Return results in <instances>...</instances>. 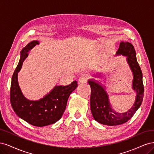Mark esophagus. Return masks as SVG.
Listing matches in <instances>:
<instances>
[{
	"mask_svg": "<svg viewBox=\"0 0 154 154\" xmlns=\"http://www.w3.org/2000/svg\"><path fill=\"white\" fill-rule=\"evenodd\" d=\"M88 79H89V76L87 75V74H85V75L82 76L80 79H79V83H86Z\"/></svg>",
	"mask_w": 154,
	"mask_h": 154,
	"instance_id": "1",
	"label": "esophagus"
}]
</instances>
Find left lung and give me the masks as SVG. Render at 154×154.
Instances as JSON below:
<instances>
[{"instance_id": "obj_1", "label": "left lung", "mask_w": 154, "mask_h": 154, "mask_svg": "<svg viewBox=\"0 0 154 154\" xmlns=\"http://www.w3.org/2000/svg\"><path fill=\"white\" fill-rule=\"evenodd\" d=\"M116 54L127 56V60L134 74L132 87L137 92V96L131 109L125 113L116 112L110 107L105 88L94 81H88L91 88V110L93 118L98 123L109 126L122 125L131 119L141 106L144 96L143 74L133 45L128 42H122Z\"/></svg>"}]
</instances>
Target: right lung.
Masks as SVG:
<instances>
[{
    "label": "right lung",
    "mask_w": 154,
    "mask_h": 154,
    "mask_svg": "<svg viewBox=\"0 0 154 154\" xmlns=\"http://www.w3.org/2000/svg\"><path fill=\"white\" fill-rule=\"evenodd\" d=\"M38 44V41H32L21 51L19 63L12 76L10 102L18 117L35 127H44L56 123L62 118L69 97L78 84L76 81H74L66 86H55L48 94L38 101L28 100L23 96L18 86V72L27 57L29 51Z\"/></svg>",
    "instance_id": "1"
}]
</instances>
